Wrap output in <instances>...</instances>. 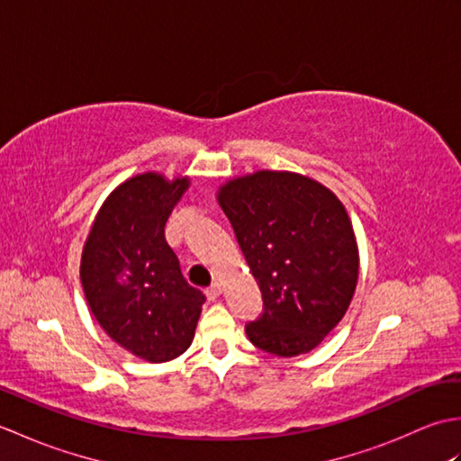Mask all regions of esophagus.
<instances>
[{
  "label": "esophagus",
  "mask_w": 461,
  "mask_h": 461,
  "mask_svg": "<svg viewBox=\"0 0 461 461\" xmlns=\"http://www.w3.org/2000/svg\"><path fill=\"white\" fill-rule=\"evenodd\" d=\"M220 295H221V285H220V283H213L212 287L205 289V297H208L210 301H215Z\"/></svg>",
  "instance_id": "34e87169"
}]
</instances>
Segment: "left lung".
<instances>
[{
  "mask_svg": "<svg viewBox=\"0 0 461 461\" xmlns=\"http://www.w3.org/2000/svg\"><path fill=\"white\" fill-rule=\"evenodd\" d=\"M218 202L263 297L248 339L277 357L305 355L339 325L357 289L358 246L345 205L287 170L231 178Z\"/></svg>",
  "mask_w": 461,
  "mask_h": 461,
  "instance_id": "8db88e82",
  "label": "left lung"
}]
</instances>
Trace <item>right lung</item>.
<instances>
[{
  "mask_svg": "<svg viewBox=\"0 0 461 461\" xmlns=\"http://www.w3.org/2000/svg\"><path fill=\"white\" fill-rule=\"evenodd\" d=\"M188 185V176L168 180L158 172L124 180L103 202L83 246L81 283L95 319L116 345L149 362L188 350L205 301L164 238Z\"/></svg>",
  "mask_w": 461,
  "mask_h": 461,
  "instance_id": "right-lung-1",
  "label": "right lung"
}]
</instances>
